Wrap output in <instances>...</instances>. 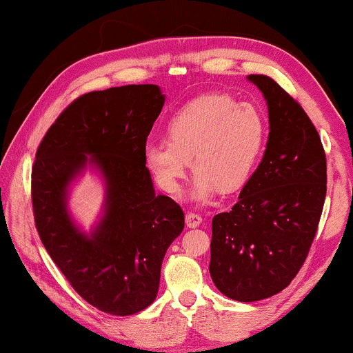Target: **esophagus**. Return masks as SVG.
<instances>
[{
	"instance_id": "1",
	"label": "esophagus",
	"mask_w": 353,
	"mask_h": 353,
	"mask_svg": "<svg viewBox=\"0 0 353 353\" xmlns=\"http://www.w3.org/2000/svg\"><path fill=\"white\" fill-rule=\"evenodd\" d=\"M202 223V219L201 215L194 214V212H188L186 214V225L188 228H197Z\"/></svg>"
}]
</instances>
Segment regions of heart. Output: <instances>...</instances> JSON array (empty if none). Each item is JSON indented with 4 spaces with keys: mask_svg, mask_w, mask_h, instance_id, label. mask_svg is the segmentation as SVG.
Returning a JSON list of instances; mask_svg holds the SVG:
<instances>
[{
    "mask_svg": "<svg viewBox=\"0 0 353 353\" xmlns=\"http://www.w3.org/2000/svg\"><path fill=\"white\" fill-rule=\"evenodd\" d=\"M168 141L152 139L144 163L157 186L175 196L191 168L190 199L207 204L216 191L231 192L248 180L262 152L267 123L252 104L209 94L188 103L167 127Z\"/></svg>",
    "mask_w": 353,
    "mask_h": 353,
    "instance_id": "heart-1",
    "label": "heart"
}]
</instances>
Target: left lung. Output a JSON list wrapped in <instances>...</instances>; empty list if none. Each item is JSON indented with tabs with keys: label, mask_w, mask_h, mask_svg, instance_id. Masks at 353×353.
<instances>
[{
	"label": "left lung",
	"mask_w": 353,
	"mask_h": 353,
	"mask_svg": "<svg viewBox=\"0 0 353 353\" xmlns=\"http://www.w3.org/2000/svg\"><path fill=\"white\" fill-rule=\"evenodd\" d=\"M270 133L262 162L230 212L212 219L209 272L223 296L257 302L289 286L307 259L326 197L320 134L299 103L267 75Z\"/></svg>",
	"instance_id": "obj_1"
}]
</instances>
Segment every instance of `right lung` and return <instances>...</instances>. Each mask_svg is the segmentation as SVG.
I'll use <instances>...</instances> for the list:
<instances>
[{
	"mask_svg": "<svg viewBox=\"0 0 353 353\" xmlns=\"http://www.w3.org/2000/svg\"><path fill=\"white\" fill-rule=\"evenodd\" d=\"M163 103L157 85L91 91L57 117L37 151L32 202L41 243L72 288L110 315H133L156 301L162 260L185 228L181 207L156 194L143 157ZM86 170L105 190L88 232L68 207Z\"/></svg>",
	"mask_w": 353,
	"mask_h": 353,
	"instance_id": "obj_1",
	"label": "right lung"
}]
</instances>
